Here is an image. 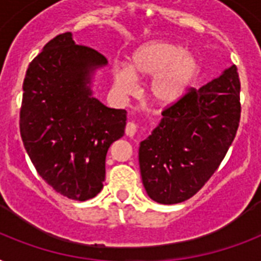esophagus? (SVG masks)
Here are the masks:
<instances>
[{
	"instance_id": "obj_1",
	"label": "esophagus",
	"mask_w": 261,
	"mask_h": 261,
	"mask_svg": "<svg viewBox=\"0 0 261 261\" xmlns=\"http://www.w3.org/2000/svg\"><path fill=\"white\" fill-rule=\"evenodd\" d=\"M137 128H138L137 123L128 122L126 124V134L128 135V137H134V135L137 134Z\"/></svg>"
}]
</instances>
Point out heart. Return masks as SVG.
Here are the masks:
<instances>
[{
	"instance_id": "obj_1",
	"label": "heart",
	"mask_w": 261,
	"mask_h": 261,
	"mask_svg": "<svg viewBox=\"0 0 261 261\" xmlns=\"http://www.w3.org/2000/svg\"><path fill=\"white\" fill-rule=\"evenodd\" d=\"M200 71L198 58L186 47L167 40L145 43L133 53L130 66L114 67V83L123 94H135L137 79L147 80L149 96L159 106H172L187 93Z\"/></svg>"
}]
</instances>
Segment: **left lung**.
Listing matches in <instances>:
<instances>
[{
	"label": "left lung",
	"mask_w": 261,
	"mask_h": 261,
	"mask_svg": "<svg viewBox=\"0 0 261 261\" xmlns=\"http://www.w3.org/2000/svg\"><path fill=\"white\" fill-rule=\"evenodd\" d=\"M240 89L233 65L163 111L160 124L139 146L143 187L154 202L192 198L218 169L239 128Z\"/></svg>",
	"instance_id": "8db88e82"
}]
</instances>
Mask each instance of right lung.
Returning a JSON list of instances; mask_svg holds the SVG:
<instances>
[{
    "mask_svg": "<svg viewBox=\"0 0 261 261\" xmlns=\"http://www.w3.org/2000/svg\"><path fill=\"white\" fill-rule=\"evenodd\" d=\"M106 65L104 55L65 32L35 57L22 84L20 134L27 153L48 186L80 202L102 190L107 151L126 127V110L92 96V74Z\"/></svg>",
    "mask_w": 261,
    "mask_h": 261,
    "instance_id": "right-lung-1",
    "label": "right lung"
}]
</instances>
